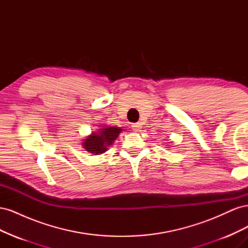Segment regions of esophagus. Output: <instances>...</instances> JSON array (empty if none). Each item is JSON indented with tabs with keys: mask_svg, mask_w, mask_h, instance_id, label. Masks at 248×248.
Masks as SVG:
<instances>
[{
	"mask_svg": "<svg viewBox=\"0 0 248 248\" xmlns=\"http://www.w3.org/2000/svg\"><path fill=\"white\" fill-rule=\"evenodd\" d=\"M141 123L140 122H138V123H134V124H132V129L134 130V131H140V129H141Z\"/></svg>",
	"mask_w": 248,
	"mask_h": 248,
	"instance_id": "1",
	"label": "esophagus"
}]
</instances>
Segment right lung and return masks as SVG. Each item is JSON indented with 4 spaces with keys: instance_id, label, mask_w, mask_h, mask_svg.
<instances>
[{
    "instance_id": "right-lung-1",
    "label": "right lung",
    "mask_w": 248,
    "mask_h": 248,
    "mask_svg": "<svg viewBox=\"0 0 248 248\" xmlns=\"http://www.w3.org/2000/svg\"><path fill=\"white\" fill-rule=\"evenodd\" d=\"M99 128L92 131V133L84 139L81 146L86 151L94 155H100L108 151V148L112 145V142L118 139L119 134L124 129L121 127L102 125Z\"/></svg>"
}]
</instances>
